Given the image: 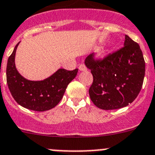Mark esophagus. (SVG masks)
<instances>
[{"mask_svg": "<svg viewBox=\"0 0 155 155\" xmlns=\"http://www.w3.org/2000/svg\"><path fill=\"white\" fill-rule=\"evenodd\" d=\"M78 68L80 71H86L87 70V68H86V66L84 64H80Z\"/></svg>", "mask_w": 155, "mask_h": 155, "instance_id": "esophagus-1", "label": "esophagus"}]
</instances>
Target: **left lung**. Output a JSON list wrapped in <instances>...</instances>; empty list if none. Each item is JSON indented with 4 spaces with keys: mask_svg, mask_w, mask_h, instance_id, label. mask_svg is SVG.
<instances>
[{
    "mask_svg": "<svg viewBox=\"0 0 155 155\" xmlns=\"http://www.w3.org/2000/svg\"><path fill=\"white\" fill-rule=\"evenodd\" d=\"M93 82L89 95L99 109L112 110L125 107L137 97L143 85L145 61L137 42L125 35L124 46L103 58L93 53L85 59Z\"/></svg>",
    "mask_w": 155,
    "mask_h": 155,
    "instance_id": "1",
    "label": "left lung"
}]
</instances>
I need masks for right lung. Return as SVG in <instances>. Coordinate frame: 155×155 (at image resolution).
<instances>
[{
    "label": "right lung",
    "mask_w": 155,
    "mask_h": 155,
    "mask_svg": "<svg viewBox=\"0 0 155 155\" xmlns=\"http://www.w3.org/2000/svg\"><path fill=\"white\" fill-rule=\"evenodd\" d=\"M18 45L8 57L6 70L7 84L12 97L19 105L31 110L43 112L53 109L61 102L78 69H59L50 78L40 81L26 80L18 72L15 65Z\"/></svg>",
    "instance_id": "add662e5"
}]
</instances>
